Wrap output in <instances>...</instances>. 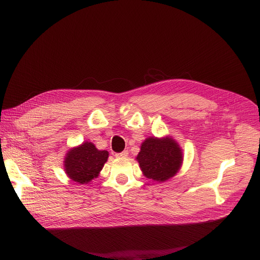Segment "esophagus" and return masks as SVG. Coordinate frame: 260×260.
Returning <instances> with one entry per match:
<instances>
[{"mask_svg":"<svg viewBox=\"0 0 260 260\" xmlns=\"http://www.w3.org/2000/svg\"><path fill=\"white\" fill-rule=\"evenodd\" d=\"M115 156H116L117 158H125V157L128 156V151H123V152H121V153H117Z\"/></svg>","mask_w":260,"mask_h":260,"instance_id":"34e87169","label":"esophagus"}]
</instances>
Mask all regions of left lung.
I'll list each match as a JSON object with an SVG mask.
<instances>
[{"label": "left lung", "instance_id": "left-lung-1", "mask_svg": "<svg viewBox=\"0 0 260 260\" xmlns=\"http://www.w3.org/2000/svg\"><path fill=\"white\" fill-rule=\"evenodd\" d=\"M137 160L147 178L166 181L178 172L182 162V152L172 138L151 137L142 143Z\"/></svg>", "mask_w": 260, "mask_h": 260}]
</instances>
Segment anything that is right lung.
Here are the masks:
<instances>
[{"label":"right lung","instance_id":"1","mask_svg":"<svg viewBox=\"0 0 260 260\" xmlns=\"http://www.w3.org/2000/svg\"><path fill=\"white\" fill-rule=\"evenodd\" d=\"M108 158V152L99 151L90 142L71 149L65 157V172L70 178L79 183H88L95 178Z\"/></svg>","mask_w":260,"mask_h":260}]
</instances>
